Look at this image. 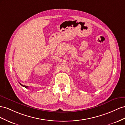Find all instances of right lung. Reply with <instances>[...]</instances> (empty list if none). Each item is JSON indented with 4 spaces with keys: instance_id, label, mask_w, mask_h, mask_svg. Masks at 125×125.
<instances>
[{
    "instance_id": "1",
    "label": "right lung",
    "mask_w": 125,
    "mask_h": 125,
    "mask_svg": "<svg viewBox=\"0 0 125 125\" xmlns=\"http://www.w3.org/2000/svg\"><path fill=\"white\" fill-rule=\"evenodd\" d=\"M20 84L21 85V86H23V87H24L25 88H28V86H25V85H23L21 84V83H20Z\"/></svg>"
}]
</instances>
